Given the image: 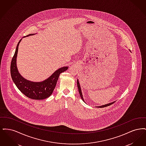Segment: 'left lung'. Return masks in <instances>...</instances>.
I'll list each match as a JSON object with an SVG mask.
<instances>
[{
    "label": "left lung",
    "mask_w": 146,
    "mask_h": 146,
    "mask_svg": "<svg viewBox=\"0 0 146 146\" xmlns=\"http://www.w3.org/2000/svg\"><path fill=\"white\" fill-rule=\"evenodd\" d=\"M77 86H78V90H79V94H80V96L82 98V100L84 102V100L83 97V95H82V90H81V88H80V84L79 83V81H78V79L77 80ZM114 102H111V103H110L108 104H104V105H102L101 106H98V107H100V108H104V107H107V106H109L110 105H111V104H114Z\"/></svg>",
    "instance_id": "1"
}]
</instances>
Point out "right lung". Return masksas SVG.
Instances as JSON below:
<instances>
[{
  "label": "right lung",
  "mask_w": 146,
  "mask_h": 146,
  "mask_svg": "<svg viewBox=\"0 0 146 146\" xmlns=\"http://www.w3.org/2000/svg\"><path fill=\"white\" fill-rule=\"evenodd\" d=\"M31 35H33L31 34L27 36ZM21 40V39L17 44L11 62L10 73L12 79L21 92L28 98L39 100L45 99L52 94L60 74L66 71L68 67H63L56 70L49 78L42 82H33L25 79L19 73L16 66V57Z\"/></svg>",
  "instance_id": "right-lung-1"
}]
</instances>
